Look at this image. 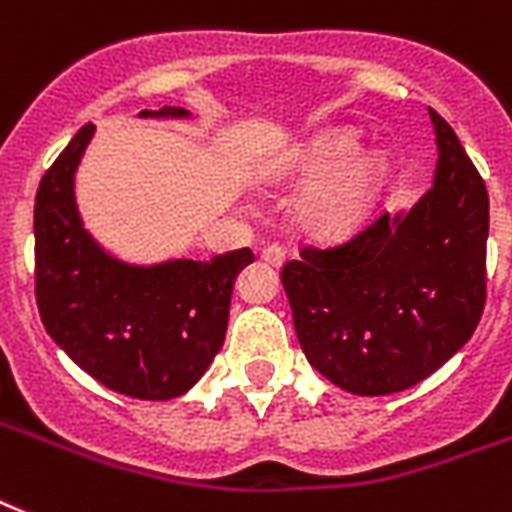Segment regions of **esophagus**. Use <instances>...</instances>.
I'll list each match as a JSON object with an SVG mask.
<instances>
[{
	"instance_id": "1",
	"label": "esophagus",
	"mask_w": 512,
	"mask_h": 512,
	"mask_svg": "<svg viewBox=\"0 0 512 512\" xmlns=\"http://www.w3.org/2000/svg\"><path fill=\"white\" fill-rule=\"evenodd\" d=\"M285 256H288V253H285V248L277 243L264 245V248H261V259L267 261V264H272V267H280L282 261H285Z\"/></svg>"
}]
</instances>
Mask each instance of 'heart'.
Here are the masks:
<instances>
[{
    "instance_id": "obj_1",
    "label": "heart",
    "mask_w": 512,
    "mask_h": 512,
    "mask_svg": "<svg viewBox=\"0 0 512 512\" xmlns=\"http://www.w3.org/2000/svg\"><path fill=\"white\" fill-rule=\"evenodd\" d=\"M354 145L357 142L351 134H325L298 155L296 169L304 177H322L336 169L320 185H314L301 203V219L309 230L320 235H343L357 230L375 203L386 163L378 153L354 155L347 162L345 158L354 153Z\"/></svg>"
}]
</instances>
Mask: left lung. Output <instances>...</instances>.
<instances>
[{
	"instance_id": "1",
	"label": "left lung",
	"mask_w": 512,
	"mask_h": 512,
	"mask_svg": "<svg viewBox=\"0 0 512 512\" xmlns=\"http://www.w3.org/2000/svg\"><path fill=\"white\" fill-rule=\"evenodd\" d=\"M436 182L399 219L383 211L338 243H306L280 280L306 359L357 396L404 391L468 343L486 304L489 195L431 108Z\"/></svg>"
}]
</instances>
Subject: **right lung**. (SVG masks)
Here are the masks:
<instances>
[{
	"label": "right lung",
	"instance_id": "right-lung-1",
	"mask_svg": "<svg viewBox=\"0 0 512 512\" xmlns=\"http://www.w3.org/2000/svg\"><path fill=\"white\" fill-rule=\"evenodd\" d=\"M166 105L142 116H185ZM94 134L81 126L39 182L34 206L36 306L52 341L116 394L163 402L185 394L222 349L235 275L251 248L211 261L126 267L84 232L73 171Z\"/></svg>",
	"mask_w": 512,
	"mask_h": 512
}]
</instances>
